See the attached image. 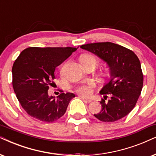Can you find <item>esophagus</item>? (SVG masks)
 Returning a JSON list of instances; mask_svg holds the SVG:
<instances>
[{
    "instance_id": "obj_1",
    "label": "esophagus",
    "mask_w": 156,
    "mask_h": 156,
    "mask_svg": "<svg viewBox=\"0 0 156 156\" xmlns=\"http://www.w3.org/2000/svg\"><path fill=\"white\" fill-rule=\"evenodd\" d=\"M80 97H81V98L85 102H88V103H90V102L92 101V100L90 99V98H86V97H83V96H80Z\"/></svg>"
}]
</instances>
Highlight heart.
Returning <instances> with one entry per match:
<instances>
[{
  "label": "heart",
  "mask_w": 156,
  "mask_h": 156,
  "mask_svg": "<svg viewBox=\"0 0 156 156\" xmlns=\"http://www.w3.org/2000/svg\"><path fill=\"white\" fill-rule=\"evenodd\" d=\"M80 61L83 66H86L89 64H95L96 65V60L94 56L91 55H83L80 56ZM95 86V83L92 80L86 83H82L78 84L75 87V90L78 94L81 96H88L92 94L93 88Z\"/></svg>",
  "instance_id": "1"
}]
</instances>
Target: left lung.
I'll list each match as a JSON object with an SVG mask.
<instances>
[{"mask_svg":"<svg viewBox=\"0 0 156 156\" xmlns=\"http://www.w3.org/2000/svg\"><path fill=\"white\" fill-rule=\"evenodd\" d=\"M80 48L104 60L110 70L109 81L99 92L105 95L100 101L101 110L94 115L105 122L125 117L135 107L143 88V75L137 56L125 47L108 42L83 44ZM106 94L111 95L108 102Z\"/></svg>","mask_w":156,"mask_h":156,"instance_id":"left-lung-1","label":"left lung"}]
</instances>
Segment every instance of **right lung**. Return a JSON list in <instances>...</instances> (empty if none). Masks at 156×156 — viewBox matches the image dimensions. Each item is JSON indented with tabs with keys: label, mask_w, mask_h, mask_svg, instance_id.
Listing matches in <instances>:
<instances>
[{
	"label": "right lung",
	"mask_w": 156,
	"mask_h": 156,
	"mask_svg": "<svg viewBox=\"0 0 156 156\" xmlns=\"http://www.w3.org/2000/svg\"><path fill=\"white\" fill-rule=\"evenodd\" d=\"M75 47H29L21 52L12 68L13 87L23 109L31 117L53 122L64 115L72 93H62L57 98L49 96V86L55 70L73 52Z\"/></svg>",
	"instance_id": "right-lung-1"
}]
</instances>
